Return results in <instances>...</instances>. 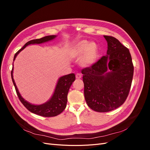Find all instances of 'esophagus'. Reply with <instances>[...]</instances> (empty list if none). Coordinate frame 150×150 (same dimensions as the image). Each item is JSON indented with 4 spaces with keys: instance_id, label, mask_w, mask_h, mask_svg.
<instances>
[{
    "instance_id": "34e87169",
    "label": "esophagus",
    "mask_w": 150,
    "mask_h": 150,
    "mask_svg": "<svg viewBox=\"0 0 150 150\" xmlns=\"http://www.w3.org/2000/svg\"><path fill=\"white\" fill-rule=\"evenodd\" d=\"M76 79H81V74L80 73H77L76 74Z\"/></svg>"
}]
</instances>
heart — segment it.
Returning a JSON list of instances; mask_svg holds the SVG:
<instances>
[{"label": "heart", "instance_id": "obj_1", "mask_svg": "<svg viewBox=\"0 0 150 150\" xmlns=\"http://www.w3.org/2000/svg\"><path fill=\"white\" fill-rule=\"evenodd\" d=\"M99 49L96 42H89L83 40L77 43L72 49L69 56L72 58L80 59V64L83 67H88L96 62Z\"/></svg>", "mask_w": 150, "mask_h": 150}]
</instances>
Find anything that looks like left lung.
<instances>
[{"label":"left lung","instance_id":"1","mask_svg":"<svg viewBox=\"0 0 150 150\" xmlns=\"http://www.w3.org/2000/svg\"><path fill=\"white\" fill-rule=\"evenodd\" d=\"M104 38L108 42L106 56L81 71L86 103L101 112L114 110L125 103L134 72L129 49L114 37Z\"/></svg>","mask_w":150,"mask_h":150}]
</instances>
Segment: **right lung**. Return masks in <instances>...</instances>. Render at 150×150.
Returning a JSON list of instances; mask_svg holds the SVG:
<instances>
[{"mask_svg":"<svg viewBox=\"0 0 150 150\" xmlns=\"http://www.w3.org/2000/svg\"><path fill=\"white\" fill-rule=\"evenodd\" d=\"M56 37V35H47L42 38L30 40V41L28 42L24 45L23 47H22L16 53L14 57H13V61L15 60L17 54L22 50H23L26 46H28V45L46 42L54 39ZM11 78L19 100L29 111L34 113V114L44 117H53L61 114L66 108L67 101V94L68 92H69L71 86L76 79V76L74 73H72L61 77L57 81L55 91H54L51 98L46 103L42 104H40V105L32 104L25 101L21 96L19 91H18L15 81L13 78V67L11 71Z\"/></svg>","mask_w":150,"mask_h":150,"instance_id":"obj_1","label":"right lung"}]
</instances>
